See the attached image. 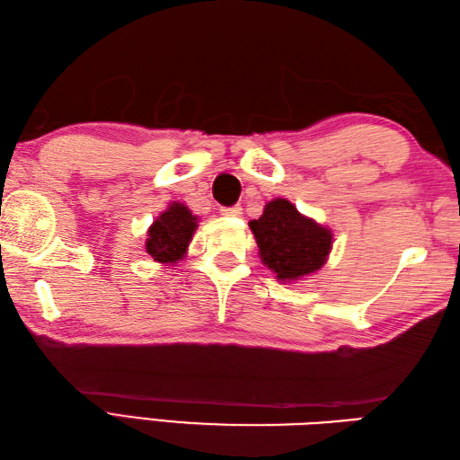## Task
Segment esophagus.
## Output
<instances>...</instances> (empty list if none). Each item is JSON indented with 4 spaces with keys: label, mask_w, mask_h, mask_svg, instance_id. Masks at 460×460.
Here are the masks:
<instances>
[{
    "label": "esophagus",
    "mask_w": 460,
    "mask_h": 460,
    "mask_svg": "<svg viewBox=\"0 0 460 460\" xmlns=\"http://www.w3.org/2000/svg\"><path fill=\"white\" fill-rule=\"evenodd\" d=\"M243 209L239 205H233V208H221V215H227V217H239Z\"/></svg>",
    "instance_id": "esophagus-1"
}]
</instances>
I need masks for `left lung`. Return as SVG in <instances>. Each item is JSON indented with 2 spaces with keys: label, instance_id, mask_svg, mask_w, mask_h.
Here are the masks:
<instances>
[{
  "label": "left lung",
  "instance_id": "obj_1",
  "mask_svg": "<svg viewBox=\"0 0 460 460\" xmlns=\"http://www.w3.org/2000/svg\"><path fill=\"white\" fill-rule=\"evenodd\" d=\"M259 257L282 282L312 275L324 265L332 249V231L305 217L288 199H272L259 219L249 221Z\"/></svg>",
  "mask_w": 460,
  "mask_h": 460
}]
</instances>
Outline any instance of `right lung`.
I'll list each match as a JSON object with an SVG mask.
<instances>
[{
  "instance_id": "obj_1",
  "label": "right lung",
  "mask_w": 460,
  "mask_h": 460,
  "mask_svg": "<svg viewBox=\"0 0 460 460\" xmlns=\"http://www.w3.org/2000/svg\"><path fill=\"white\" fill-rule=\"evenodd\" d=\"M195 229H198V217L183 203L173 201L148 229L146 251L162 265H175L188 252Z\"/></svg>"
}]
</instances>
